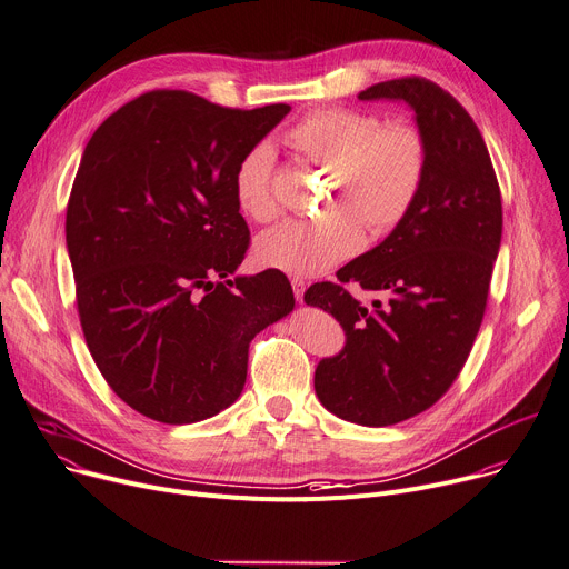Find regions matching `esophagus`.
Segmentation results:
<instances>
[{
	"mask_svg": "<svg viewBox=\"0 0 569 569\" xmlns=\"http://www.w3.org/2000/svg\"><path fill=\"white\" fill-rule=\"evenodd\" d=\"M291 289H293L296 300L302 302V293H305V289H308V282H305L302 278H291Z\"/></svg>",
	"mask_w": 569,
	"mask_h": 569,
	"instance_id": "34e87169",
	"label": "esophagus"
}]
</instances>
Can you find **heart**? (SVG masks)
Returning a JSON list of instances; mask_svg holds the SVG:
<instances>
[{
  "mask_svg": "<svg viewBox=\"0 0 569 569\" xmlns=\"http://www.w3.org/2000/svg\"><path fill=\"white\" fill-rule=\"evenodd\" d=\"M289 143L308 161L332 170L330 204L346 209H335L317 221H284L261 232L252 252L267 269L289 276L326 273L360 248L358 216L373 232L395 228L421 187L426 152L421 137L408 124L382 127L369 113L319 109L291 129ZM234 196L250 221L267 223L278 216L269 146H254L239 161Z\"/></svg>",
  "mask_w": 569,
  "mask_h": 569,
  "instance_id": "1",
  "label": "heart"
}]
</instances>
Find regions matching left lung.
Returning <instances> with one entry per match:
<instances>
[{
  "instance_id": "obj_1",
  "label": "left lung",
  "mask_w": 569,
  "mask_h": 569,
  "mask_svg": "<svg viewBox=\"0 0 569 569\" xmlns=\"http://www.w3.org/2000/svg\"><path fill=\"white\" fill-rule=\"evenodd\" d=\"M365 102H406L426 163L415 202L376 248L337 271L382 300L371 308L317 282L305 302L330 312L346 343L315 371L321 406L360 426H391L423 410L458 378L483 321L501 246V193L483 137L440 86L403 77L369 86Z\"/></svg>"
}]
</instances>
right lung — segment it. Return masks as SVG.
Here are the masks:
<instances>
[{
  "mask_svg": "<svg viewBox=\"0 0 569 569\" xmlns=\"http://www.w3.org/2000/svg\"><path fill=\"white\" fill-rule=\"evenodd\" d=\"M291 111L228 109L187 91L120 107L81 154L66 246L89 351L116 395L161 423L230 408L248 343L293 310L284 273L239 276V161Z\"/></svg>",
  "mask_w": 569,
  "mask_h": 569,
  "instance_id": "obj_1",
  "label": "right lung"
}]
</instances>
